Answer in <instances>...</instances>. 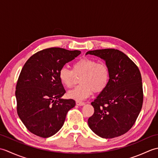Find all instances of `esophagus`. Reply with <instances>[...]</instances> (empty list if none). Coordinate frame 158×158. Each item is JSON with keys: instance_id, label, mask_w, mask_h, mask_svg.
Returning <instances> with one entry per match:
<instances>
[{"instance_id": "obj_1", "label": "esophagus", "mask_w": 158, "mask_h": 158, "mask_svg": "<svg viewBox=\"0 0 158 158\" xmlns=\"http://www.w3.org/2000/svg\"><path fill=\"white\" fill-rule=\"evenodd\" d=\"M76 104H77V105H78V106H83V105H85L84 102H83L81 101H79V100H77Z\"/></svg>"}]
</instances>
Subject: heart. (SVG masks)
Here are the masks:
<instances>
[{
  "label": "heart",
  "instance_id": "b5f03b06",
  "mask_svg": "<svg viewBox=\"0 0 158 158\" xmlns=\"http://www.w3.org/2000/svg\"><path fill=\"white\" fill-rule=\"evenodd\" d=\"M75 75H81L80 84L69 91L68 96L70 98L81 100L89 97L92 91L99 93L106 88L110 79V69L105 63L82 58L73 63L72 70L64 66L58 72L60 81L68 88L73 85Z\"/></svg>",
  "mask_w": 158,
  "mask_h": 158
}]
</instances>
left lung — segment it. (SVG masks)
<instances>
[{
  "instance_id": "1",
  "label": "left lung",
  "mask_w": 158,
  "mask_h": 158,
  "mask_svg": "<svg viewBox=\"0 0 158 158\" xmlns=\"http://www.w3.org/2000/svg\"><path fill=\"white\" fill-rule=\"evenodd\" d=\"M105 60L110 69L106 88L91 104L94 109L88 126L96 135L113 139L126 133L135 124L143 102L142 78L135 62L115 49L89 51Z\"/></svg>"
}]
</instances>
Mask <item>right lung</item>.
Returning <instances> with one entry per match:
<instances>
[{"label":"right lung","mask_w":158,"mask_h":158,"mask_svg":"<svg viewBox=\"0 0 158 158\" xmlns=\"http://www.w3.org/2000/svg\"><path fill=\"white\" fill-rule=\"evenodd\" d=\"M81 52L63 48L43 49L30 58L19 74L15 97L18 116L31 133L48 138L62 127L73 99H62L66 93L58 72Z\"/></svg>","instance_id":"1"}]
</instances>
